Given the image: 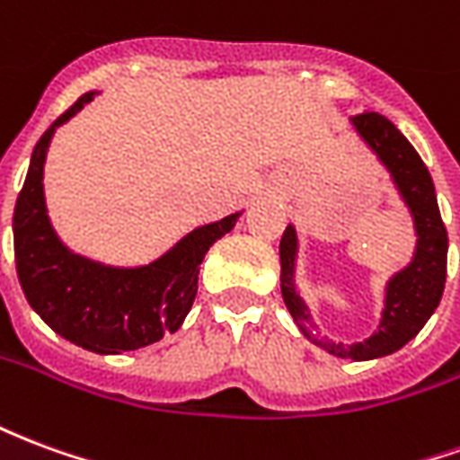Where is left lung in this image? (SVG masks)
I'll use <instances>...</instances> for the list:
<instances>
[{"mask_svg": "<svg viewBox=\"0 0 460 460\" xmlns=\"http://www.w3.org/2000/svg\"><path fill=\"white\" fill-rule=\"evenodd\" d=\"M352 125L365 137V142L376 152V157L385 162L386 170L392 172L396 187L414 214L419 246L414 261L409 269L396 273L386 288L385 318L379 332L357 345H338L320 340L318 328L310 323V315L303 300L296 296L293 288V259H296V231L286 226L280 239V290L288 305L290 315L298 323L303 335L332 355L347 359H375L396 352L404 347L416 332L424 328L426 320L438 305L446 286V253H448V234H446L436 190L431 174L426 170L424 160L419 157L414 145L396 130L394 122L386 120L379 113H357L352 115Z\"/></svg>", "mask_w": 460, "mask_h": 460, "instance_id": "left-lung-1", "label": "left lung"}]
</instances>
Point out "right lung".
<instances>
[{"instance_id": "right-lung-1", "label": "right lung", "mask_w": 460, "mask_h": 460, "mask_svg": "<svg viewBox=\"0 0 460 460\" xmlns=\"http://www.w3.org/2000/svg\"><path fill=\"white\" fill-rule=\"evenodd\" d=\"M88 101L93 91L58 115L36 142L14 207L16 273L29 305L54 332L98 355H120L180 328L197 296L204 253L234 229L239 214L194 229L170 253L140 269H113L71 253L49 224L41 180L51 135Z\"/></svg>"}]
</instances>
